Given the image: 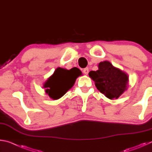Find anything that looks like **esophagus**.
Masks as SVG:
<instances>
[{
    "mask_svg": "<svg viewBox=\"0 0 152 152\" xmlns=\"http://www.w3.org/2000/svg\"><path fill=\"white\" fill-rule=\"evenodd\" d=\"M83 72L85 74H88V72H89V69H88V68H84V70H83Z\"/></svg>",
    "mask_w": 152,
    "mask_h": 152,
    "instance_id": "obj_1",
    "label": "esophagus"
}]
</instances>
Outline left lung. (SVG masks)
<instances>
[{
	"mask_svg": "<svg viewBox=\"0 0 152 152\" xmlns=\"http://www.w3.org/2000/svg\"><path fill=\"white\" fill-rule=\"evenodd\" d=\"M96 71H91L89 76L96 88L108 99H118L127 90L129 76L127 73L113 66L109 61H101Z\"/></svg>",
	"mask_w": 152,
	"mask_h": 152,
	"instance_id": "1",
	"label": "left lung"
}]
</instances>
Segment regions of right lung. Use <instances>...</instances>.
I'll return each mask as SVG.
<instances>
[{
    "instance_id": "1",
    "label": "right lung",
    "mask_w": 152,
    "mask_h": 152,
    "mask_svg": "<svg viewBox=\"0 0 152 152\" xmlns=\"http://www.w3.org/2000/svg\"><path fill=\"white\" fill-rule=\"evenodd\" d=\"M81 75L82 72L78 68L66 70L59 67L43 84L45 93L53 100L60 99L74 86L76 78Z\"/></svg>"
}]
</instances>
